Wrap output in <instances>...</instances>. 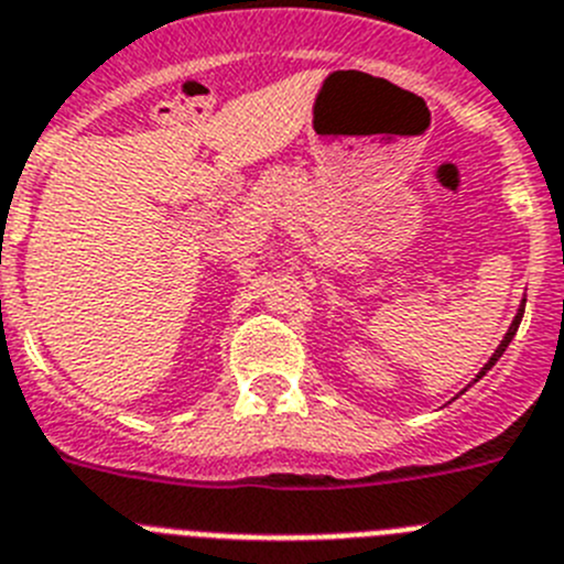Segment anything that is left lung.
<instances>
[{
    "instance_id": "obj_1",
    "label": "left lung",
    "mask_w": 564,
    "mask_h": 564,
    "mask_svg": "<svg viewBox=\"0 0 564 564\" xmlns=\"http://www.w3.org/2000/svg\"><path fill=\"white\" fill-rule=\"evenodd\" d=\"M523 313H525V299H523V302H520V310H518V316H514V322H511L509 333H506V335H503V340H500V346H498V349H495V352H492V358H489V360H487V364H484V369H481V371H478V375H475V380H473V383H478V380H481V377H484V375H487V371H489V369H492V366H495V364H498V358H500V355H503V352H506V346H509V344H511V338H514V333H518L520 322H523Z\"/></svg>"
}]
</instances>
